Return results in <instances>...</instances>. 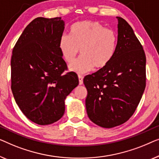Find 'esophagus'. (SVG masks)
I'll list each match as a JSON object with an SVG mask.
<instances>
[{
    "mask_svg": "<svg viewBox=\"0 0 159 159\" xmlns=\"http://www.w3.org/2000/svg\"><path fill=\"white\" fill-rule=\"evenodd\" d=\"M83 79H84V77L81 76V75H79V85H82V84H83Z\"/></svg>",
    "mask_w": 159,
    "mask_h": 159,
    "instance_id": "34e87169",
    "label": "esophagus"
}]
</instances>
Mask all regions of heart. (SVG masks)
Here are the masks:
<instances>
[{
    "label": "heart",
    "mask_w": 159,
    "mask_h": 159,
    "mask_svg": "<svg viewBox=\"0 0 159 159\" xmlns=\"http://www.w3.org/2000/svg\"><path fill=\"white\" fill-rule=\"evenodd\" d=\"M70 37L62 35L59 49L65 61L71 64L80 50V59L69 67L70 70L84 74L94 67L97 70L106 67L113 57L116 50L117 37L109 29L99 21H82L73 24Z\"/></svg>",
    "instance_id": "heart-1"
}]
</instances>
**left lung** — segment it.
<instances>
[{"label":"left lung","mask_w":159,"mask_h":159,"mask_svg":"<svg viewBox=\"0 0 159 159\" xmlns=\"http://www.w3.org/2000/svg\"><path fill=\"white\" fill-rule=\"evenodd\" d=\"M117 42L104 68L84 78L89 119L104 128L125 123L135 112L146 88V58L133 30L117 16Z\"/></svg>","instance_id":"obj_1"}]
</instances>
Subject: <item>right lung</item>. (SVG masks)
<instances>
[{
  "instance_id": "obj_1",
  "label": "right lung",
  "mask_w": 159,
  "mask_h": 159,
  "mask_svg": "<svg viewBox=\"0 0 159 159\" xmlns=\"http://www.w3.org/2000/svg\"><path fill=\"white\" fill-rule=\"evenodd\" d=\"M64 29L61 17H38L24 29L13 50V97L24 115L37 125L59 120L67 96L79 85L76 73H63L67 65L59 41Z\"/></svg>"
}]
</instances>
